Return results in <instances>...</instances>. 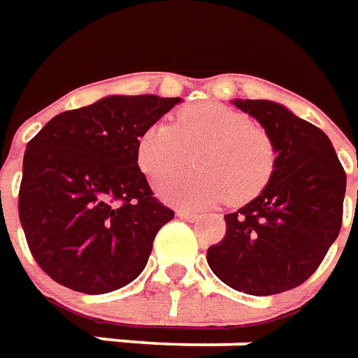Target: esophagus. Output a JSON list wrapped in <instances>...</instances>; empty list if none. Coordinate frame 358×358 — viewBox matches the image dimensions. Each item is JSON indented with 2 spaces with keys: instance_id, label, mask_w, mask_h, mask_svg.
Masks as SVG:
<instances>
[{
  "instance_id": "34e87169",
  "label": "esophagus",
  "mask_w": 358,
  "mask_h": 358,
  "mask_svg": "<svg viewBox=\"0 0 358 358\" xmlns=\"http://www.w3.org/2000/svg\"><path fill=\"white\" fill-rule=\"evenodd\" d=\"M177 215L179 217H183V220H187V222H194L196 217H199V212H194V210H177Z\"/></svg>"
}]
</instances>
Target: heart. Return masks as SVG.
<instances>
[{
	"mask_svg": "<svg viewBox=\"0 0 358 358\" xmlns=\"http://www.w3.org/2000/svg\"><path fill=\"white\" fill-rule=\"evenodd\" d=\"M159 185V194L177 206H208L227 199L243 204L272 179L275 144L243 111L222 103H196L177 111L171 127L154 123L136 143V162L152 181L189 166Z\"/></svg>",
	"mask_w": 358,
	"mask_h": 358,
	"instance_id": "obj_1",
	"label": "heart"
}]
</instances>
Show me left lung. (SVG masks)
Masks as SVG:
<instances>
[{
    "instance_id": "1",
    "label": "left lung",
    "mask_w": 358,
    "mask_h": 358,
    "mask_svg": "<svg viewBox=\"0 0 358 358\" xmlns=\"http://www.w3.org/2000/svg\"><path fill=\"white\" fill-rule=\"evenodd\" d=\"M275 144L270 183L247 206L225 214V235L208 248L212 272L235 291L266 296L313 275L343 222L347 175L329 138L287 108L235 100Z\"/></svg>"
}]
</instances>
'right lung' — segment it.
<instances>
[{"label": "right lung", "instance_id": "obj_1", "mask_svg": "<svg viewBox=\"0 0 358 358\" xmlns=\"http://www.w3.org/2000/svg\"><path fill=\"white\" fill-rule=\"evenodd\" d=\"M181 98L108 96L48 121L27 144L19 220L38 266L65 287L102 295L138 278L175 212L136 162L138 136Z\"/></svg>", "mask_w": 358, "mask_h": 358}]
</instances>
